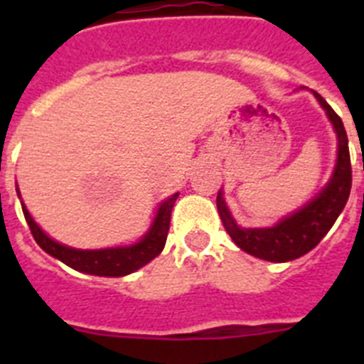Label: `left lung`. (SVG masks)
Listing matches in <instances>:
<instances>
[{
	"instance_id": "left-lung-1",
	"label": "left lung",
	"mask_w": 364,
	"mask_h": 364,
	"mask_svg": "<svg viewBox=\"0 0 364 364\" xmlns=\"http://www.w3.org/2000/svg\"><path fill=\"white\" fill-rule=\"evenodd\" d=\"M314 95L326 111L337 134V164L332 178L323 191L306 205H302L301 210L284 217L272 228L237 226L224 202L222 191H218L217 210L231 240L250 255L269 262H288L311 252L330 231L341 211L345 210L352 189V166L345 125L319 92L314 91Z\"/></svg>"
}]
</instances>
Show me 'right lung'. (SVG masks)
I'll return each instance as SVG.
<instances>
[{"label": "right lung", "mask_w": 364, "mask_h": 364, "mask_svg": "<svg viewBox=\"0 0 364 364\" xmlns=\"http://www.w3.org/2000/svg\"><path fill=\"white\" fill-rule=\"evenodd\" d=\"M176 198H178V193H175L173 197L160 204L149 231L138 242L131 244V246L105 247V250H74V247L63 246V244L50 239L49 235L38 226L23 202H21V208H23L25 220L31 228L32 237L43 252L53 255L54 259L62 260L63 264L70 266L76 272L100 275V277H124V275L136 272L147 262H151L154 257L160 255V252L166 246L171 211Z\"/></svg>", "instance_id": "1"}]
</instances>
